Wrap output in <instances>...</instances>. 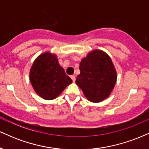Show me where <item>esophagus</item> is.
<instances>
[{"label": "esophagus", "mask_w": 149, "mask_h": 149, "mask_svg": "<svg viewBox=\"0 0 149 149\" xmlns=\"http://www.w3.org/2000/svg\"><path fill=\"white\" fill-rule=\"evenodd\" d=\"M70 77H71V79H72V81L74 82V81H75V79H76V77H75L74 75H71Z\"/></svg>", "instance_id": "1"}]
</instances>
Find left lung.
Segmentation results:
<instances>
[{
    "label": "left lung",
    "mask_w": 149,
    "mask_h": 149,
    "mask_svg": "<svg viewBox=\"0 0 149 149\" xmlns=\"http://www.w3.org/2000/svg\"><path fill=\"white\" fill-rule=\"evenodd\" d=\"M76 84L89 101L99 102L109 97L116 81V72L109 56L94 50L81 60Z\"/></svg>",
    "instance_id": "left-lung-1"
}]
</instances>
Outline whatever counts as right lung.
<instances>
[{"mask_svg": "<svg viewBox=\"0 0 149 149\" xmlns=\"http://www.w3.org/2000/svg\"><path fill=\"white\" fill-rule=\"evenodd\" d=\"M35 91L45 100L55 99L72 82L59 65L57 56L46 52L35 61L30 72Z\"/></svg>", "mask_w": 149, "mask_h": 149, "instance_id": "obj_1", "label": "right lung"}]
</instances>
